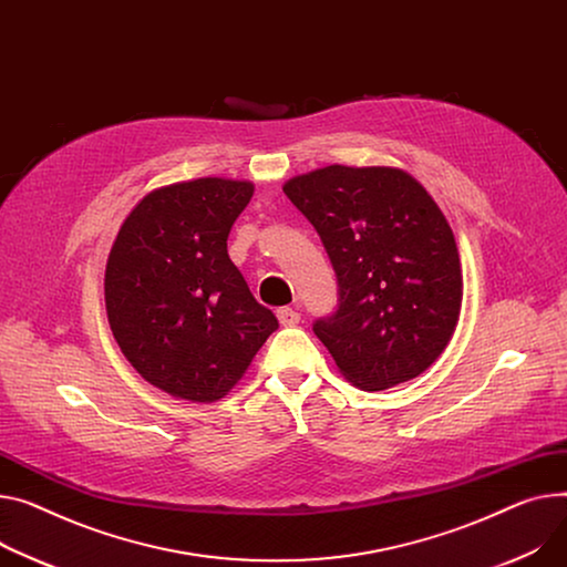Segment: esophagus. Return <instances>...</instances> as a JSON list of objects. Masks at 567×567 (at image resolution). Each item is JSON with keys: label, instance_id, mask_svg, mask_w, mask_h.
Masks as SVG:
<instances>
[{"label": "esophagus", "instance_id": "34e87169", "mask_svg": "<svg viewBox=\"0 0 567 567\" xmlns=\"http://www.w3.org/2000/svg\"><path fill=\"white\" fill-rule=\"evenodd\" d=\"M276 315H278L280 326H285V328H291V326H296L300 321V315L293 308H280Z\"/></svg>", "mask_w": 567, "mask_h": 567}]
</instances>
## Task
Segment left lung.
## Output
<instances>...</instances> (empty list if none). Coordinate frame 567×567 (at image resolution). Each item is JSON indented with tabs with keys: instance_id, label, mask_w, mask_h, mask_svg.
Returning a JSON list of instances; mask_svg holds the SVG:
<instances>
[{
	"instance_id": "8db88e82",
	"label": "left lung",
	"mask_w": 567,
	"mask_h": 567,
	"mask_svg": "<svg viewBox=\"0 0 567 567\" xmlns=\"http://www.w3.org/2000/svg\"><path fill=\"white\" fill-rule=\"evenodd\" d=\"M282 192L337 274V312L315 323L337 369L367 392L417 379L451 342L463 306L458 246L437 203L392 166L330 164Z\"/></svg>"
}]
</instances>
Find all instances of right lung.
<instances>
[{"instance_id":"add662e5","label":"right lung","mask_w":567,"mask_h":567,"mask_svg":"<svg viewBox=\"0 0 567 567\" xmlns=\"http://www.w3.org/2000/svg\"><path fill=\"white\" fill-rule=\"evenodd\" d=\"M255 184L198 177L145 194L123 220L104 271L113 337L162 392L214 403L278 328L228 255Z\"/></svg>"}]
</instances>
